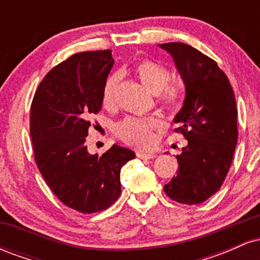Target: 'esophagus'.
Here are the masks:
<instances>
[{
    "instance_id": "obj_1",
    "label": "esophagus",
    "mask_w": 260,
    "mask_h": 260,
    "mask_svg": "<svg viewBox=\"0 0 260 260\" xmlns=\"http://www.w3.org/2000/svg\"><path fill=\"white\" fill-rule=\"evenodd\" d=\"M137 157H139V159H154V157H156V154L144 153V151H137Z\"/></svg>"
}]
</instances>
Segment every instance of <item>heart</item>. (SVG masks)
I'll return each instance as SVG.
<instances>
[{"instance_id": "obj_1", "label": "heart", "mask_w": 260, "mask_h": 260, "mask_svg": "<svg viewBox=\"0 0 260 260\" xmlns=\"http://www.w3.org/2000/svg\"><path fill=\"white\" fill-rule=\"evenodd\" d=\"M134 73L148 89L159 94V100L168 109H176L181 104L182 90L177 84L169 83L170 71L165 66L149 58H143L134 66ZM120 73L107 77L101 90V101L105 107L115 104L116 92L120 84ZM162 122L159 118L126 117L116 123L115 133L124 143L136 147H149L154 140V131L160 129Z\"/></svg>"}]
</instances>
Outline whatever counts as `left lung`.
Returning a JSON list of instances; mask_svg holds the SVG:
<instances>
[{
    "instance_id": "1",
    "label": "left lung",
    "mask_w": 260,
    "mask_h": 260,
    "mask_svg": "<svg viewBox=\"0 0 260 260\" xmlns=\"http://www.w3.org/2000/svg\"><path fill=\"white\" fill-rule=\"evenodd\" d=\"M174 57L186 86L175 132L188 144L177 155L178 170L164 190L172 201L201 204L222 186L237 144V107L232 86L214 59L183 43L160 44Z\"/></svg>"
}]
</instances>
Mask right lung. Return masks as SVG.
Masks as SVG:
<instances>
[{"label": "right lung", "instance_id": "add662e5", "mask_svg": "<svg viewBox=\"0 0 260 260\" xmlns=\"http://www.w3.org/2000/svg\"><path fill=\"white\" fill-rule=\"evenodd\" d=\"M113 66L110 50L74 53L53 67L35 91L30 137L37 166L66 207L83 214L105 210L121 194V168L136 154L113 144L89 154L85 137L101 110V90Z\"/></svg>", "mask_w": 260, "mask_h": 260}]
</instances>
